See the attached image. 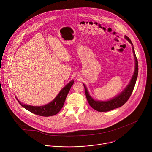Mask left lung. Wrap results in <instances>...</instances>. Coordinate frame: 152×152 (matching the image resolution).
<instances>
[{"label": "left lung", "mask_w": 152, "mask_h": 152, "mask_svg": "<svg viewBox=\"0 0 152 152\" xmlns=\"http://www.w3.org/2000/svg\"><path fill=\"white\" fill-rule=\"evenodd\" d=\"M125 39H126L129 42V43L131 44L132 46V50H133V56L134 57L135 65H134V73H133V75H132L130 82L129 83L128 85L126 86V87L124 89V91L121 92L117 96H115L114 98L108 101H97V100L94 99L90 96L89 93L87 89L86 85L83 84L85 88V92H86V95L87 97V101L89 104L92 108L94 109L95 110L98 112H107V111L113 110L114 109L122 107L127 102V101L130 98V95L133 92V90L135 86L136 81L137 78V75H138V62H137V60L134 50L133 45L130 39L126 36H125Z\"/></svg>", "instance_id": "left-lung-1"}]
</instances>
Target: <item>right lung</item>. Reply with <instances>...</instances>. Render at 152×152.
<instances>
[{
	"label": "right lung",
	"instance_id": "right-lung-1",
	"mask_svg": "<svg viewBox=\"0 0 152 152\" xmlns=\"http://www.w3.org/2000/svg\"><path fill=\"white\" fill-rule=\"evenodd\" d=\"M74 80H71L64 87L56 96V97L50 103L43 106H31L24 104L17 99L18 101L23 108L39 116H51L57 114L63 108L65 102L66 97L74 84Z\"/></svg>",
	"mask_w": 152,
	"mask_h": 152
}]
</instances>
